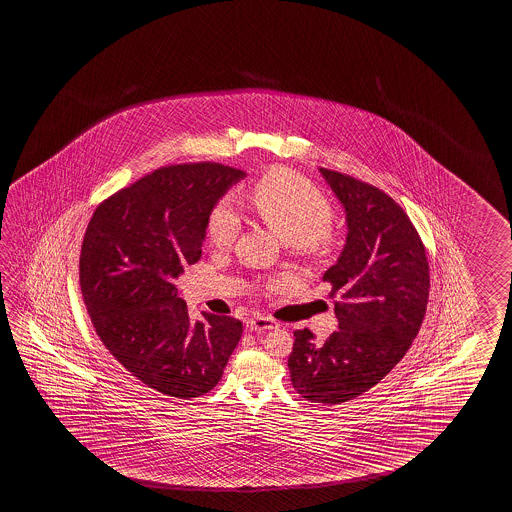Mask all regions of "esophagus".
Instances as JSON below:
<instances>
[{"instance_id": "34e87169", "label": "esophagus", "mask_w": 512, "mask_h": 512, "mask_svg": "<svg viewBox=\"0 0 512 512\" xmlns=\"http://www.w3.org/2000/svg\"><path fill=\"white\" fill-rule=\"evenodd\" d=\"M277 328V322L271 317H255V319L246 320V329L248 331H268V329Z\"/></svg>"}]
</instances>
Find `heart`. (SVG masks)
<instances>
[{
	"mask_svg": "<svg viewBox=\"0 0 512 512\" xmlns=\"http://www.w3.org/2000/svg\"><path fill=\"white\" fill-rule=\"evenodd\" d=\"M253 212L271 232L293 244L300 253H319L333 239V208L328 197L286 168H273L253 184L248 193ZM241 219L230 201L222 199L206 217V239L217 250L232 246Z\"/></svg>",
	"mask_w": 512,
	"mask_h": 512,
	"instance_id": "1",
	"label": "heart"
}]
</instances>
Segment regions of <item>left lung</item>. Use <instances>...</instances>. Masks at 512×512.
Instances as JSON below:
<instances>
[{
    "label": "left lung",
    "instance_id": "left-lung-1",
    "mask_svg": "<svg viewBox=\"0 0 512 512\" xmlns=\"http://www.w3.org/2000/svg\"><path fill=\"white\" fill-rule=\"evenodd\" d=\"M346 208L348 241L322 280L337 297L338 329L324 344L297 329L288 358L295 391L337 405L377 386L404 358L429 300L425 246L393 197L357 177L320 168Z\"/></svg>",
    "mask_w": 512,
    "mask_h": 512
}]
</instances>
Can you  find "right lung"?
I'll return each instance as SVG.
<instances>
[{
  "label": "right lung",
  "instance_id": "1",
  "mask_svg": "<svg viewBox=\"0 0 512 512\" xmlns=\"http://www.w3.org/2000/svg\"><path fill=\"white\" fill-rule=\"evenodd\" d=\"M242 170L170 164L97 204L79 255V286L97 337L155 391L197 398L219 384L241 320L192 322L174 279L201 259L206 217Z\"/></svg>",
  "mask_w": 512,
  "mask_h": 512
}]
</instances>
